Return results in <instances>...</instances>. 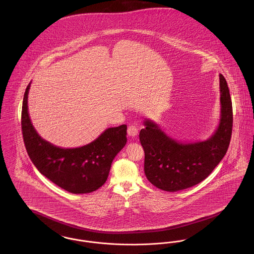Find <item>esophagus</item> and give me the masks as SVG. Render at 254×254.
Returning a JSON list of instances; mask_svg holds the SVG:
<instances>
[{
	"mask_svg": "<svg viewBox=\"0 0 254 254\" xmlns=\"http://www.w3.org/2000/svg\"><path fill=\"white\" fill-rule=\"evenodd\" d=\"M127 134H128V136H130V137H135V136L138 134V128H137L136 127H134V126L128 127V128H127Z\"/></svg>",
	"mask_w": 254,
	"mask_h": 254,
	"instance_id": "34e87169",
	"label": "esophagus"
}]
</instances>
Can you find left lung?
Returning <instances> with one entry per match:
<instances>
[{
  "instance_id": "1",
  "label": "left lung",
  "mask_w": 254,
  "mask_h": 254,
  "mask_svg": "<svg viewBox=\"0 0 254 254\" xmlns=\"http://www.w3.org/2000/svg\"><path fill=\"white\" fill-rule=\"evenodd\" d=\"M221 120L216 132L204 142L181 144L167 136L157 125L144 121L139 137L145 151L147 180L166 191L182 190L201 183L226 155L232 133V104L225 77L220 74Z\"/></svg>"
}]
</instances>
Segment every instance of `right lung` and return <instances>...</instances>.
<instances>
[{
	"mask_svg": "<svg viewBox=\"0 0 254 254\" xmlns=\"http://www.w3.org/2000/svg\"><path fill=\"white\" fill-rule=\"evenodd\" d=\"M24 92L22 132L27 154L37 169L52 183L74 194L89 193L108 179L111 163L127 144V126L110 127L95 141L77 148H61L42 139L34 129L27 111Z\"/></svg>",
	"mask_w": 254,
	"mask_h": 254,
	"instance_id": "obj_1",
	"label": "right lung"
}]
</instances>
